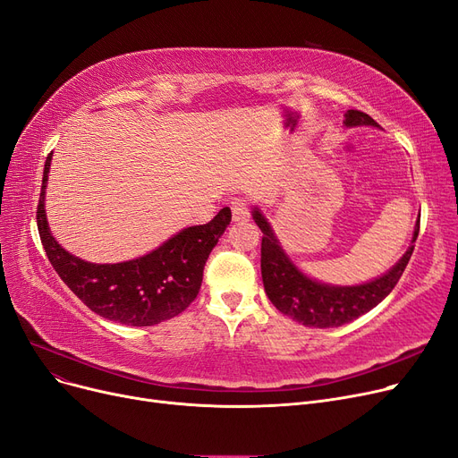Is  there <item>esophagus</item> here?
Instances as JSON below:
<instances>
[{
  "mask_svg": "<svg viewBox=\"0 0 458 458\" xmlns=\"http://www.w3.org/2000/svg\"><path fill=\"white\" fill-rule=\"evenodd\" d=\"M230 208H232V218L235 223H245L249 221V202L243 200V198H233V200L230 202Z\"/></svg>",
  "mask_w": 458,
  "mask_h": 458,
  "instance_id": "esophagus-1",
  "label": "esophagus"
}]
</instances>
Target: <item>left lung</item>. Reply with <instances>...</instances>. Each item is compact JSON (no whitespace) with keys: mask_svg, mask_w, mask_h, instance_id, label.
Returning <instances> with one entry per match:
<instances>
[{"mask_svg":"<svg viewBox=\"0 0 458 458\" xmlns=\"http://www.w3.org/2000/svg\"><path fill=\"white\" fill-rule=\"evenodd\" d=\"M343 123L346 127H377L369 114L360 110H348ZM252 218L264 233L260 262L262 281L269 301L292 320L307 327H339L382 303L403 276L411 258L417 233H420V218H417L411 245L401 260L382 276L355 286H335L307 276L290 260L260 209H252Z\"/></svg>","mask_w":458,"mask_h":458,"instance_id":"8db88e82","label":"left lung"}]
</instances>
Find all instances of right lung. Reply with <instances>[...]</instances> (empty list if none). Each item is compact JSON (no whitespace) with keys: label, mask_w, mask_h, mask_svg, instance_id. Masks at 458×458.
Here are the masks:
<instances>
[{"label":"right lung","mask_w":458,"mask_h":458,"mask_svg":"<svg viewBox=\"0 0 458 458\" xmlns=\"http://www.w3.org/2000/svg\"><path fill=\"white\" fill-rule=\"evenodd\" d=\"M50 161L52 153L45 163L37 228L50 264L78 300L106 320L134 327L161 324L183 312L196 300L209 252L232 221L230 208L208 225L183 228L134 260L91 264L67 252L50 232L45 211Z\"/></svg>","instance_id":"obj_1"}]
</instances>
